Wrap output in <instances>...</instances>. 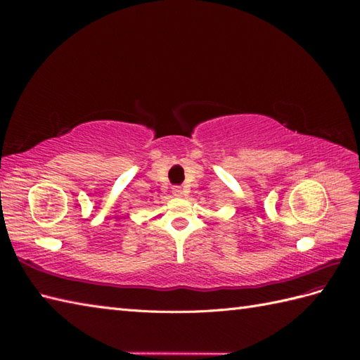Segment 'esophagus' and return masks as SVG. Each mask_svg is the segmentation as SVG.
I'll use <instances>...</instances> for the list:
<instances>
[{"label": "esophagus", "mask_w": 360, "mask_h": 360, "mask_svg": "<svg viewBox=\"0 0 360 360\" xmlns=\"http://www.w3.org/2000/svg\"><path fill=\"white\" fill-rule=\"evenodd\" d=\"M172 195H174V197H183L181 188H172Z\"/></svg>", "instance_id": "1"}]
</instances>
